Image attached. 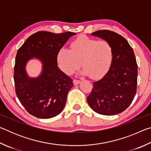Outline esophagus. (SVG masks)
<instances>
[{
	"label": "esophagus",
	"instance_id": "obj_1",
	"mask_svg": "<svg viewBox=\"0 0 151 151\" xmlns=\"http://www.w3.org/2000/svg\"><path fill=\"white\" fill-rule=\"evenodd\" d=\"M79 83H80V81H79L75 80V79H74V80H73V84L75 85H78Z\"/></svg>",
	"mask_w": 151,
	"mask_h": 151
}]
</instances>
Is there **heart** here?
I'll use <instances>...</instances> for the list:
<instances>
[{
	"instance_id": "obj_1",
	"label": "heart",
	"mask_w": 151,
	"mask_h": 151,
	"mask_svg": "<svg viewBox=\"0 0 151 151\" xmlns=\"http://www.w3.org/2000/svg\"><path fill=\"white\" fill-rule=\"evenodd\" d=\"M113 57V48L109 42L83 35L70 43V49L61 47L58 50L57 61L58 67L66 75H72L81 63L84 68L82 75L100 79L108 73Z\"/></svg>"
}]
</instances>
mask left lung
<instances>
[{"instance_id": "obj_1", "label": "left lung", "mask_w": 151, "mask_h": 151, "mask_svg": "<svg viewBox=\"0 0 151 151\" xmlns=\"http://www.w3.org/2000/svg\"><path fill=\"white\" fill-rule=\"evenodd\" d=\"M91 35L111 43L114 57L108 73L94 82L86 99L94 112L114 115L127 109L136 94L138 71L134 51L123 37L112 31L97 30Z\"/></svg>"}]
</instances>
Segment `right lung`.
I'll list each match as a JSON object with an SVG mask.
<instances>
[{"instance_id":"add662e5","label":"right lung","mask_w":151,"mask_h":151,"mask_svg":"<svg viewBox=\"0 0 151 151\" xmlns=\"http://www.w3.org/2000/svg\"><path fill=\"white\" fill-rule=\"evenodd\" d=\"M75 32L55 34L40 31L28 38L18 50L14 70L15 91L18 99L29 113L39 119L59 114L65 106L73 79L58 68V50ZM32 59L42 64L37 78H30L26 66Z\"/></svg>"}]
</instances>
